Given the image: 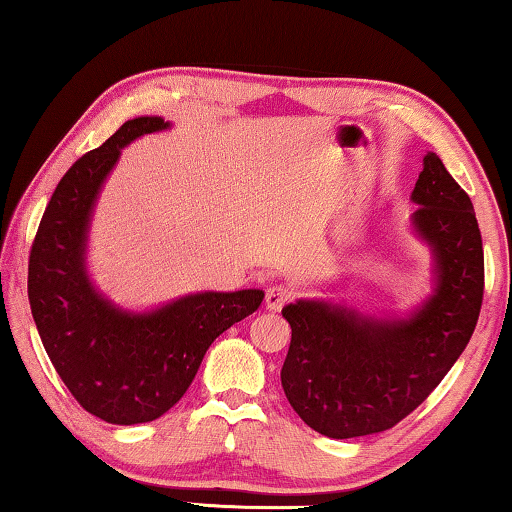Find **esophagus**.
Wrapping results in <instances>:
<instances>
[{
  "label": "esophagus",
  "mask_w": 512,
  "mask_h": 512,
  "mask_svg": "<svg viewBox=\"0 0 512 512\" xmlns=\"http://www.w3.org/2000/svg\"><path fill=\"white\" fill-rule=\"evenodd\" d=\"M293 293L291 287H287V284H275V287H271L266 291V307L271 311H280L287 302L293 300Z\"/></svg>",
  "instance_id": "esophagus-1"
}]
</instances>
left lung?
Instances as JSON below:
<instances>
[{
    "label": "left lung",
    "instance_id": "1",
    "mask_svg": "<svg viewBox=\"0 0 512 512\" xmlns=\"http://www.w3.org/2000/svg\"><path fill=\"white\" fill-rule=\"evenodd\" d=\"M413 228L436 255V293L406 320H377L316 300L282 309L291 345L282 388L327 438L386 431L427 400L461 357L483 302V241L470 196L427 153Z\"/></svg>",
    "mask_w": 512,
    "mask_h": 512
}]
</instances>
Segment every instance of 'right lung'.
<instances>
[{
	"label": "right lung",
	"instance_id": "right-lung-1",
	"mask_svg": "<svg viewBox=\"0 0 512 512\" xmlns=\"http://www.w3.org/2000/svg\"><path fill=\"white\" fill-rule=\"evenodd\" d=\"M169 124L126 121L60 178L29 255V305L42 345L85 411L110 424L151 422L187 393L216 336L253 314L264 291L194 293L149 314H128L94 291L85 241L94 198L119 151Z\"/></svg>",
	"mask_w": 512,
	"mask_h": 512
}]
</instances>
